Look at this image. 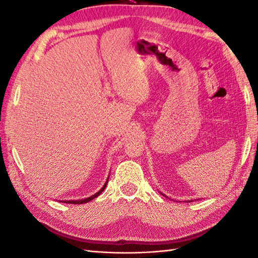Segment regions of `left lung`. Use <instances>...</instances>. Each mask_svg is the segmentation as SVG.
I'll list each match as a JSON object with an SVG mask.
<instances>
[{"label": "left lung", "instance_id": "obj_1", "mask_svg": "<svg viewBox=\"0 0 258 258\" xmlns=\"http://www.w3.org/2000/svg\"><path fill=\"white\" fill-rule=\"evenodd\" d=\"M162 196H163V194H162Z\"/></svg>", "mask_w": 258, "mask_h": 258}]
</instances>
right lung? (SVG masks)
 <instances>
[{"instance_id":"add662e5","label":"right lung","mask_w":258,"mask_h":258,"mask_svg":"<svg viewBox=\"0 0 258 258\" xmlns=\"http://www.w3.org/2000/svg\"><path fill=\"white\" fill-rule=\"evenodd\" d=\"M108 180L109 179H107V181H106V183L104 184V186H102L100 190L97 192V193H95L94 196H91V197H89V198H87V199H83V200H77V201H64V203H71V204H83V203H87V202H89V201H91V200H94L95 198H97L99 196V194L105 190V187L107 186V183H108ZM61 202V201H60Z\"/></svg>"}]
</instances>
